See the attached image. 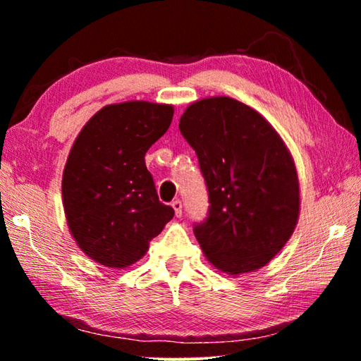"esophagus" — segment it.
<instances>
[{
    "instance_id": "esophagus-1",
    "label": "esophagus",
    "mask_w": 361,
    "mask_h": 361,
    "mask_svg": "<svg viewBox=\"0 0 361 361\" xmlns=\"http://www.w3.org/2000/svg\"><path fill=\"white\" fill-rule=\"evenodd\" d=\"M172 207H173L176 216H181V215H183V204H181V200H178V199L173 200Z\"/></svg>"
}]
</instances>
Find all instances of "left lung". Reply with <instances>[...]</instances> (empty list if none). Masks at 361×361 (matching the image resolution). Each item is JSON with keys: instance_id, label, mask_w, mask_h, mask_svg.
I'll return each mask as SVG.
<instances>
[{"instance_id": "8db88e82", "label": "left lung", "mask_w": 361, "mask_h": 361, "mask_svg": "<svg viewBox=\"0 0 361 361\" xmlns=\"http://www.w3.org/2000/svg\"><path fill=\"white\" fill-rule=\"evenodd\" d=\"M180 132L197 154L209 212L194 235L213 266L228 274L266 266L295 231V164L272 126L243 103L213 97L192 103Z\"/></svg>"}]
</instances>
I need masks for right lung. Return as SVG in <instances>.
<instances>
[{
  "label": "right lung",
  "mask_w": 361,
  "mask_h": 361,
  "mask_svg": "<svg viewBox=\"0 0 361 361\" xmlns=\"http://www.w3.org/2000/svg\"><path fill=\"white\" fill-rule=\"evenodd\" d=\"M172 118L170 105H108L73 145L62 180L66 221L79 248L103 266L133 264L175 215L145 164Z\"/></svg>",
  "instance_id": "1"
}]
</instances>
